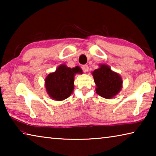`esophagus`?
Segmentation results:
<instances>
[{
	"label": "esophagus",
	"mask_w": 156,
	"mask_h": 156,
	"mask_svg": "<svg viewBox=\"0 0 156 156\" xmlns=\"http://www.w3.org/2000/svg\"><path fill=\"white\" fill-rule=\"evenodd\" d=\"M82 69H83V70L84 71V72H88L89 70V67L87 65H83V67H82Z\"/></svg>",
	"instance_id": "34e87169"
}]
</instances>
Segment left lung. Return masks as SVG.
<instances>
[{
  "label": "left lung",
  "instance_id": "1",
  "mask_svg": "<svg viewBox=\"0 0 156 156\" xmlns=\"http://www.w3.org/2000/svg\"><path fill=\"white\" fill-rule=\"evenodd\" d=\"M93 76L97 87L96 93L105 98H112L122 88V78L106 65H101L99 69L94 70Z\"/></svg>",
  "mask_w": 156,
  "mask_h": 156
}]
</instances>
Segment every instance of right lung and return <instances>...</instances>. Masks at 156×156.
Returning a JSON list of instances; mask_svg holds the SVG:
<instances>
[{
	"label": "right lung",
	"instance_id": "1",
	"mask_svg": "<svg viewBox=\"0 0 156 156\" xmlns=\"http://www.w3.org/2000/svg\"><path fill=\"white\" fill-rule=\"evenodd\" d=\"M76 73H82L79 67L72 69L62 65L56 72L49 73L45 80V87L49 96L56 100L67 98L73 90V78Z\"/></svg>",
	"mask_w": 156,
	"mask_h": 156
}]
</instances>
